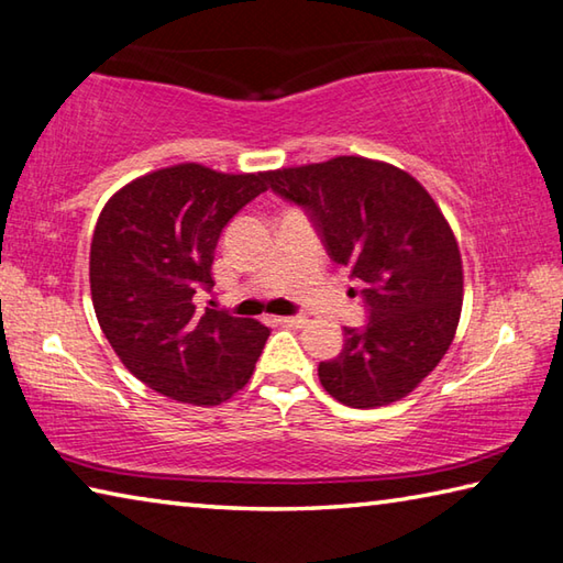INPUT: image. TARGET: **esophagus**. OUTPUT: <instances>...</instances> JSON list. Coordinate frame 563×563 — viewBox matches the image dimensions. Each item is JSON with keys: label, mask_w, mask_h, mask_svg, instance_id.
<instances>
[{"label": "esophagus", "mask_w": 563, "mask_h": 563, "mask_svg": "<svg viewBox=\"0 0 563 563\" xmlns=\"http://www.w3.org/2000/svg\"><path fill=\"white\" fill-rule=\"evenodd\" d=\"M274 321L279 323V327H301V323L307 319H303V317H276Z\"/></svg>", "instance_id": "obj_1"}]
</instances>
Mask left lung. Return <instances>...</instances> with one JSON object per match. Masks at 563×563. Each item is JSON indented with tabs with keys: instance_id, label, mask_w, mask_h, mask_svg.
<instances>
[{
	"instance_id": "1",
	"label": "left lung",
	"mask_w": 563,
	"mask_h": 563,
	"mask_svg": "<svg viewBox=\"0 0 563 563\" xmlns=\"http://www.w3.org/2000/svg\"><path fill=\"white\" fill-rule=\"evenodd\" d=\"M301 207L333 264L361 282L363 327H343L336 358L319 363L331 398L378 408L406 398L445 356L462 309V260L450 224L416 177L341 155L266 173Z\"/></svg>"
}]
</instances>
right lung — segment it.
<instances>
[{"label": "right lung", "mask_w": 563, "mask_h": 563, "mask_svg": "<svg viewBox=\"0 0 563 563\" xmlns=\"http://www.w3.org/2000/svg\"><path fill=\"white\" fill-rule=\"evenodd\" d=\"M266 190V173L224 175L197 163L143 175L106 202L91 242V297L118 358L163 396L220 406L246 386L269 329L202 311L217 242Z\"/></svg>", "instance_id": "obj_1"}]
</instances>
